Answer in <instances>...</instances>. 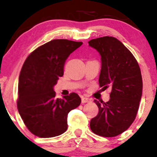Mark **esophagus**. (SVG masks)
Instances as JSON below:
<instances>
[{"mask_svg":"<svg viewBox=\"0 0 157 157\" xmlns=\"http://www.w3.org/2000/svg\"><path fill=\"white\" fill-rule=\"evenodd\" d=\"M81 101H82V103H90V102H91V99L87 98V97H81Z\"/></svg>","mask_w":157,"mask_h":157,"instance_id":"obj_1","label":"esophagus"}]
</instances>
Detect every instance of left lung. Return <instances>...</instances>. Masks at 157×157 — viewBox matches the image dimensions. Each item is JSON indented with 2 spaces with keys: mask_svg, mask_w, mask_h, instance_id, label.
<instances>
[{
  "mask_svg": "<svg viewBox=\"0 0 157 157\" xmlns=\"http://www.w3.org/2000/svg\"><path fill=\"white\" fill-rule=\"evenodd\" d=\"M88 43L101 57L100 87L111 89L108 102L94 100L99 112L90 127L95 134L113 137L127 130L136 118L143 94L140 69L131 52L117 38L103 36Z\"/></svg>",
  "mask_w": 157,
  "mask_h": 157,
  "instance_id": "obj_1",
  "label": "left lung"
}]
</instances>
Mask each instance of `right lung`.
<instances>
[{"label":"right lung","mask_w":157,"mask_h":157,"mask_svg":"<svg viewBox=\"0 0 157 157\" xmlns=\"http://www.w3.org/2000/svg\"><path fill=\"white\" fill-rule=\"evenodd\" d=\"M82 44L64 39L53 40L26 59L18 81L17 109L33 134L49 138L67 130L68 113L80 104L81 99L76 93L56 98L54 87L63 75L67 59Z\"/></svg>","instance_id":"1"}]
</instances>
